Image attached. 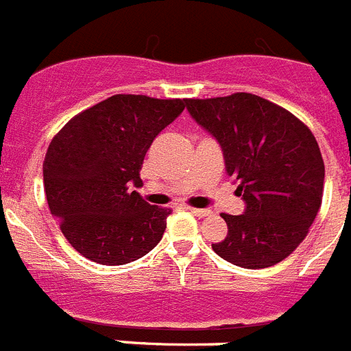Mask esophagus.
<instances>
[{
  "instance_id": "esophagus-1",
  "label": "esophagus",
  "mask_w": 351,
  "mask_h": 351,
  "mask_svg": "<svg viewBox=\"0 0 351 351\" xmlns=\"http://www.w3.org/2000/svg\"><path fill=\"white\" fill-rule=\"evenodd\" d=\"M188 210L195 214V216H198V218H204V216H209L210 214L209 209H197V207H188Z\"/></svg>"
}]
</instances>
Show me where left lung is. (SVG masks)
Returning a JSON list of instances; mask_svg holds the SVG:
<instances>
[{"instance_id":"left-lung-1","label":"left lung","mask_w":351,"mask_h":351,"mask_svg":"<svg viewBox=\"0 0 351 351\" xmlns=\"http://www.w3.org/2000/svg\"><path fill=\"white\" fill-rule=\"evenodd\" d=\"M186 107L221 144L226 173L246 210L221 213L228 234L216 255L244 269L280 263L302 243L320 210L325 165L311 130L253 93L190 98Z\"/></svg>"}]
</instances>
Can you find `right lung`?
<instances>
[{
	"label": "right lung",
	"mask_w": 351,
	"mask_h": 351,
	"mask_svg": "<svg viewBox=\"0 0 351 351\" xmlns=\"http://www.w3.org/2000/svg\"><path fill=\"white\" fill-rule=\"evenodd\" d=\"M181 98L114 95L71 117L43 161L51 213L73 250L101 265L142 258L163 237L170 209L151 206L142 184L147 149L184 110Z\"/></svg>",
	"instance_id": "obj_1"
}]
</instances>
